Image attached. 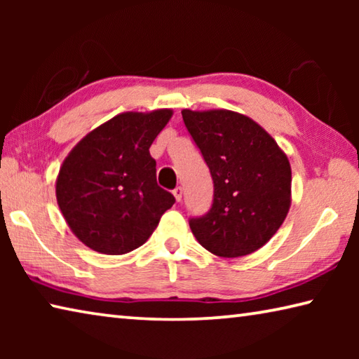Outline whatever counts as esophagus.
<instances>
[{"instance_id": "1", "label": "esophagus", "mask_w": 359, "mask_h": 359, "mask_svg": "<svg viewBox=\"0 0 359 359\" xmlns=\"http://www.w3.org/2000/svg\"><path fill=\"white\" fill-rule=\"evenodd\" d=\"M172 193H174V198H175V201L180 203V201H182V194H184V190H182L180 187H177V188H175V190H174Z\"/></svg>"}]
</instances>
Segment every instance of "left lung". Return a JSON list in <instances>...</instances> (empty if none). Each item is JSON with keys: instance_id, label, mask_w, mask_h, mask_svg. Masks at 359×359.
Segmentation results:
<instances>
[{"instance_id": "obj_1", "label": "left lung", "mask_w": 359, "mask_h": 359, "mask_svg": "<svg viewBox=\"0 0 359 359\" xmlns=\"http://www.w3.org/2000/svg\"><path fill=\"white\" fill-rule=\"evenodd\" d=\"M214 180L208 214L190 228L205 250L223 258L257 252L274 236L291 205V166L269 133L244 114L182 111Z\"/></svg>"}]
</instances>
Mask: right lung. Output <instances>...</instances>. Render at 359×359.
Returning a JSON list of instances; mask_svg holds the SVG:
<instances>
[{"label":"right lung","mask_w":359,"mask_h":359,"mask_svg":"<svg viewBox=\"0 0 359 359\" xmlns=\"http://www.w3.org/2000/svg\"><path fill=\"white\" fill-rule=\"evenodd\" d=\"M172 109L123 112L90 131L65 158L57 203L82 244L104 255L141 247L175 198L156 184L150 145Z\"/></svg>","instance_id":"right-lung-1"}]
</instances>
